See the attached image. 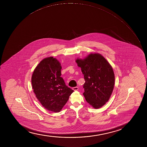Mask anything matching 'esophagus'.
I'll list each match as a JSON object with an SVG mask.
<instances>
[{
  "label": "esophagus",
  "instance_id": "1",
  "mask_svg": "<svg viewBox=\"0 0 147 147\" xmlns=\"http://www.w3.org/2000/svg\"><path fill=\"white\" fill-rule=\"evenodd\" d=\"M73 90H74V91H78V87H73Z\"/></svg>",
  "mask_w": 147,
  "mask_h": 147
}]
</instances>
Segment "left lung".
<instances>
[{"instance_id":"1","label":"left lung","mask_w":147,"mask_h":147,"mask_svg":"<svg viewBox=\"0 0 147 147\" xmlns=\"http://www.w3.org/2000/svg\"><path fill=\"white\" fill-rule=\"evenodd\" d=\"M84 75V96L94 108H100L108 101L113 92L115 76L113 69L102 56L90 54L84 59H76Z\"/></svg>"}]
</instances>
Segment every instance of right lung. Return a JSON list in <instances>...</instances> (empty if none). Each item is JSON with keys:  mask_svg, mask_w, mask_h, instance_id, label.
<instances>
[{"mask_svg": "<svg viewBox=\"0 0 147 147\" xmlns=\"http://www.w3.org/2000/svg\"><path fill=\"white\" fill-rule=\"evenodd\" d=\"M61 68L56 58H46L36 67L31 78L36 98L46 109L56 113L60 111L74 92L60 77Z\"/></svg>", "mask_w": 147, "mask_h": 147, "instance_id": "right-lung-1", "label": "right lung"}]
</instances>
